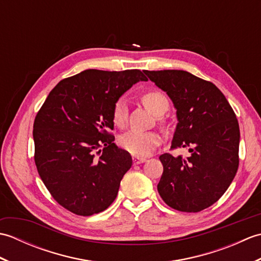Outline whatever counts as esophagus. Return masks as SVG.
I'll list each match as a JSON object with an SVG mask.
<instances>
[{
    "label": "esophagus",
    "instance_id": "obj_1",
    "mask_svg": "<svg viewBox=\"0 0 261 261\" xmlns=\"http://www.w3.org/2000/svg\"><path fill=\"white\" fill-rule=\"evenodd\" d=\"M132 162H134V164L135 165H139V164H142V163H145V162H147V159L146 158H140V157H132Z\"/></svg>",
    "mask_w": 261,
    "mask_h": 261
}]
</instances>
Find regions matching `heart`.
<instances>
[{
  "label": "heart",
  "instance_id": "obj_1",
  "mask_svg": "<svg viewBox=\"0 0 261 261\" xmlns=\"http://www.w3.org/2000/svg\"><path fill=\"white\" fill-rule=\"evenodd\" d=\"M141 101L154 115H162L169 108L167 96L159 90H149L142 94ZM127 120V105L124 98H120L113 107V121L116 125L123 126ZM120 146L134 156H148L162 142V137L154 131L142 132L130 130L120 138Z\"/></svg>",
  "mask_w": 261,
  "mask_h": 261
}]
</instances>
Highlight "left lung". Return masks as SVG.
I'll return each instance as SVG.
<instances>
[{
    "label": "left lung",
    "mask_w": 261,
    "mask_h": 261,
    "mask_svg": "<svg viewBox=\"0 0 261 261\" xmlns=\"http://www.w3.org/2000/svg\"><path fill=\"white\" fill-rule=\"evenodd\" d=\"M167 93L178 123L171 148L190 149V157H159L164 171L157 186L171 208L199 212L214 204L233 180L239 167L240 130L223 93L213 83L185 70H145Z\"/></svg>",
    "instance_id": "1"
}]
</instances>
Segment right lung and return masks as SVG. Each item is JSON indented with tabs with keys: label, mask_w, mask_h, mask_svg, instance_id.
I'll list each match as a JSON object with an SVG mask.
<instances>
[{
	"label": "right lung",
	"mask_w": 261,
	"mask_h": 261,
	"mask_svg": "<svg viewBox=\"0 0 261 261\" xmlns=\"http://www.w3.org/2000/svg\"><path fill=\"white\" fill-rule=\"evenodd\" d=\"M148 81L139 69H86L60 81L33 123L35 163L43 184L71 213L107 210L131 168L130 153L114 143L113 107L132 85Z\"/></svg>",
	"instance_id": "right-lung-1"
}]
</instances>
